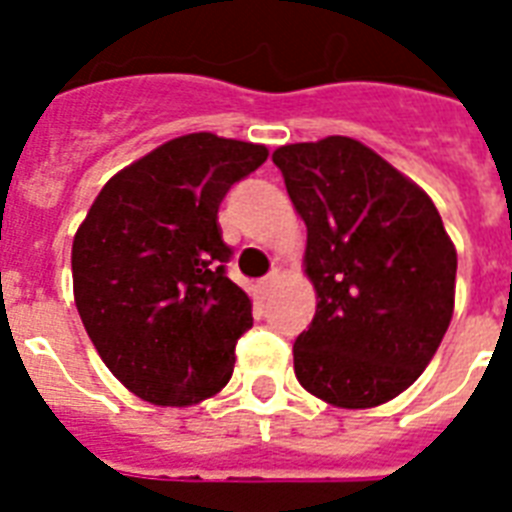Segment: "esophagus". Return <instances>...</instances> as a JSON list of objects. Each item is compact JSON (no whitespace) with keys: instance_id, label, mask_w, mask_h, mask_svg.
<instances>
[{"instance_id":"34e87169","label":"esophagus","mask_w":512,"mask_h":512,"mask_svg":"<svg viewBox=\"0 0 512 512\" xmlns=\"http://www.w3.org/2000/svg\"><path fill=\"white\" fill-rule=\"evenodd\" d=\"M276 281H279V271L268 273V276H265V279L260 281V295H263V297L271 295L273 287H276Z\"/></svg>"}]
</instances>
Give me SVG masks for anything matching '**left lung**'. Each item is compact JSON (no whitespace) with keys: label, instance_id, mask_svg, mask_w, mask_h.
I'll return each instance as SVG.
<instances>
[{"label":"left lung","instance_id":"1","mask_svg":"<svg viewBox=\"0 0 512 512\" xmlns=\"http://www.w3.org/2000/svg\"><path fill=\"white\" fill-rule=\"evenodd\" d=\"M273 164L308 228L316 289L297 380L342 409L385 404L420 377L452 321L457 252L436 204L342 135L276 148Z\"/></svg>","mask_w":512,"mask_h":512}]
</instances>
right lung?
<instances>
[{
	"label": "right lung",
	"mask_w": 512,
	"mask_h": 512,
	"mask_svg": "<svg viewBox=\"0 0 512 512\" xmlns=\"http://www.w3.org/2000/svg\"><path fill=\"white\" fill-rule=\"evenodd\" d=\"M268 148L193 132L116 172L71 247L76 311L124 388L156 406H191L233 374L252 300L225 276L217 225L225 193Z\"/></svg>",
	"instance_id": "right-lung-1"
}]
</instances>
